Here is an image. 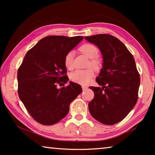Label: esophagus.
<instances>
[{"instance_id":"34e87169","label":"esophagus","mask_w":155,"mask_h":155,"mask_svg":"<svg viewBox=\"0 0 155 155\" xmlns=\"http://www.w3.org/2000/svg\"><path fill=\"white\" fill-rule=\"evenodd\" d=\"M87 88H88L87 86H86V85H82V89H83V90H87Z\"/></svg>"}]
</instances>
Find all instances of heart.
<instances>
[{
	"mask_svg": "<svg viewBox=\"0 0 155 155\" xmlns=\"http://www.w3.org/2000/svg\"><path fill=\"white\" fill-rule=\"evenodd\" d=\"M80 51L87 56L90 59L87 67H91L95 70L98 72L103 68V61L98 58V55L99 51L96 46L91 44H85L80 47ZM74 52L69 51L65 54L64 57V64L68 69L72 70L74 68ZM94 77V71L91 68H87L85 70H77L70 74V78L73 82L86 85L91 81Z\"/></svg>",
	"mask_w": 155,
	"mask_h": 155,
	"instance_id": "obj_1",
	"label": "heart"
}]
</instances>
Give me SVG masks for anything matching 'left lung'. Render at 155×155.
<instances>
[{"label":"left lung","mask_w":155,"mask_h":155,"mask_svg":"<svg viewBox=\"0 0 155 155\" xmlns=\"http://www.w3.org/2000/svg\"><path fill=\"white\" fill-rule=\"evenodd\" d=\"M96 44L103 65L96 79L101 87H90L94 97L89 111L102 124L113 125L127 117L137 103L140 77L133 54L119 39L109 34L85 37Z\"/></svg>","instance_id":"obj_1"}]
</instances>
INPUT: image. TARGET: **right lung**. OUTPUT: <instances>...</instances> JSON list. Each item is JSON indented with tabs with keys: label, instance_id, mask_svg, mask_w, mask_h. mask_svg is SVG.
Instances as JSON below:
<instances>
[{
	"label": "right lung",
	"instance_id": "obj_1",
	"mask_svg": "<svg viewBox=\"0 0 155 155\" xmlns=\"http://www.w3.org/2000/svg\"><path fill=\"white\" fill-rule=\"evenodd\" d=\"M83 37L50 35L40 40L28 51L18 70L19 98L31 117L43 125L56 124L69 111L70 104L82 91L70 82L64 57Z\"/></svg>",
	"mask_w": 155,
	"mask_h": 155
}]
</instances>
